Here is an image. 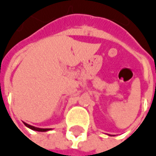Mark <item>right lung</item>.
<instances>
[{
    "label": "right lung",
    "mask_w": 156,
    "mask_h": 156,
    "mask_svg": "<svg viewBox=\"0 0 156 156\" xmlns=\"http://www.w3.org/2000/svg\"><path fill=\"white\" fill-rule=\"evenodd\" d=\"M24 125H25L27 127L30 128L31 130L38 131V132H47V131H48V130H50L49 128H39V127H35V126H30V125H28V124H26V123H24Z\"/></svg>",
    "instance_id": "add662e5"
}]
</instances>
